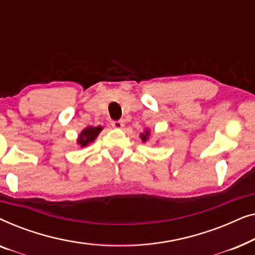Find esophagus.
<instances>
[{
	"instance_id": "1",
	"label": "esophagus",
	"mask_w": 255,
	"mask_h": 255,
	"mask_svg": "<svg viewBox=\"0 0 255 255\" xmlns=\"http://www.w3.org/2000/svg\"><path fill=\"white\" fill-rule=\"evenodd\" d=\"M111 125H113V128H122L124 127V122L123 121H114V122H111Z\"/></svg>"
}]
</instances>
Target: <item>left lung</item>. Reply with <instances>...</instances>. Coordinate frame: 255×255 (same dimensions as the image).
I'll list each match as a JSON object with an SVG mask.
<instances>
[{"mask_svg": "<svg viewBox=\"0 0 255 255\" xmlns=\"http://www.w3.org/2000/svg\"><path fill=\"white\" fill-rule=\"evenodd\" d=\"M148 137H149V131H148V130H145L144 133H141V134H140V138H141V140H142V141H146V140H147Z\"/></svg>", "mask_w": 255, "mask_h": 255, "instance_id": "8db88e82", "label": "left lung"}]
</instances>
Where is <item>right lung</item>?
Instances as JSON below:
<instances>
[{"mask_svg": "<svg viewBox=\"0 0 255 255\" xmlns=\"http://www.w3.org/2000/svg\"><path fill=\"white\" fill-rule=\"evenodd\" d=\"M102 127H97V128H94V127H88L86 128L85 130H83L81 133H80L79 138H78V144L81 146V147H85L90 142H93L95 140L97 135L100 134V132L102 131Z\"/></svg>", "mask_w": 255, "mask_h": 255, "instance_id": "right-lung-1", "label": "right lung"}]
</instances>
